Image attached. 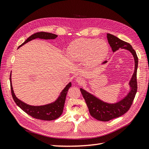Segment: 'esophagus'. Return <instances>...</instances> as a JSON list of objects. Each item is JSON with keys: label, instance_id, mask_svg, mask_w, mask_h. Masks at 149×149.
Returning <instances> with one entry per match:
<instances>
[{"label": "esophagus", "instance_id": "esophagus-1", "mask_svg": "<svg viewBox=\"0 0 149 149\" xmlns=\"http://www.w3.org/2000/svg\"><path fill=\"white\" fill-rule=\"evenodd\" d=\"M84 81V79L82 77H76V82H77L79 84H82Z\"/></svg>", "mask_w": 149, "mask_h": 149}]
</instances>
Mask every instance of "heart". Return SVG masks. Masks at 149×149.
I'll list each match as a JSON object with an SVG mask.
<instances>
[{
    "label": "heart",
    "mask_w": 149,
    "mask_h": 149,
    "mask_svg": "<svg viewBox=\"0 0 149 149\" xmlns=\"http://www.w3.org/2000/svg\"><path fill=\"white\" fill-rule=\"evenodd\" d=\"M108 52V45L104 40L79 38L69 45L67 53L72 60H83L87 67H92L101 63L107 56Z\"/></svg>",
    "instance_id": "obj_1"
}]
</instances>
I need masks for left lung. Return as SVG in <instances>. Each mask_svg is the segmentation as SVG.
Listing matches in <instances>:
<instances>
[{
  "mask_svg": "<svg viewBox=\"0 0 149 149\" xmlns=\"http://www.w3.org/2000/svg\"><path fill=\"white\" fill-rule=\"evenodd\" d=\"M107 38L113 52L121 48L127 49L132 53L135 60V70L129 82L130 87L129 93L123 99L116 103H108L102 101L82 88L80 89L88 107L91 115L95 119L102 121H109L114 118L120 117L127 113L131 107L137 91L136 71L139 60L135 51L129 43L111 34H107ZM106 62L107 61H104L102 64Z\"/></svg>",
  "mask_w": 149,
  "mask_h": 149,
  "instance_id": "1",
  "label": "left lung"
}]
</instances>
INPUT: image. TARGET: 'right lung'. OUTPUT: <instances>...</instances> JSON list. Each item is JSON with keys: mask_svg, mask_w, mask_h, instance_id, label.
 Segmentation results:
<instances>
[{"mask_svg": "<svg viewBox=\"0 0 149 149\" xmlns=\"http://www.w3.org/2000/svg\"><path fill=\"white\" fill-rule=\"evenodd\" d=\"M58 36L55 34L47 33V32H38L33 34L31 36H29L23 43L21 44L18 48L21 46L24 45L28 42L31 41L36 38H40V39L43 40H53ZM10 89L12 96L14 102L22 110L27 113L29 115L33 118H36L38 120L51 121L56 120V118H59L63 113V107L65 102V98L68 89L72 86L71 82H69L66 86V87L62 90L60 93V96L56 99V100L52 103L45 104L43 106H31L27 104L25 102H22L15 95L13 86L12 82H11V73L10 75Z\"/></svg>", "mask_w": 149, "mask_h": 149, "instance_id": "obj_1", "label": "right lung"}]
</instances>
